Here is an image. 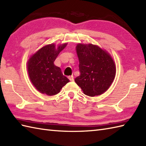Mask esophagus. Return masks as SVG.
I'll return each instance as SVG.
<instances>
[{"label": "esophagus", "instance_id": "esophagus-1", "mask_svg": "<svg viewBox=\"0 0 146 146\" xmlns=\"http://www.w3.org/2000/svg\"><path fill=\"white\" fill-rule=\"evenodd\" d=\"M68 78H69V80H70V81H72V82L74 81V77H73V75L68 76Z\"/></svg>", "mask_w": 146, "mask_h": 146}]
</instances>
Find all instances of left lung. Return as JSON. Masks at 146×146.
I'll use <instances>...</instances> for the list:
<instances>
[{
	"label": "left lung",
	"mask_w": 146,
	"mask_h": 146,
	"mask_svg": "<svg viewBox=\"0 0 146 146\" xmlns=\"http://www.w3.org/2000/svg\"><path fill=\"white\" fill-rule=\"evenodd\" d=\"M76 50L80 75L75 82L84 94L95 97L103 94L113 82L115 64L106 51L92 44H78Z\"/></svg>",
	"instance_id": "left-lung-1"
}]
</instances>
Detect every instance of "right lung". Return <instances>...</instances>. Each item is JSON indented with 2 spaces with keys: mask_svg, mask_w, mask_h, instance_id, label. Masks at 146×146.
Wrapping results in <instances>:
<instances>
[{
  "mask_svg": "<svg viewBox=\"0 0 146 146\" xmlns=\"http://www.w3.org/2000/svg\"><path fill=\"white\" fill-rule=\"evenodd\" d=\"M67 43L48 44L34 54L27 62V71L31 82L42 94L52 96L58 94L70 80L63 75L61 68L54 62Z\"/></svg>",
  "mask_w": 146,
  "mask_h": 146,
  "instance_id": "1",
  "label": "right lung"
}]
</instances>
